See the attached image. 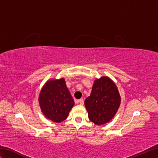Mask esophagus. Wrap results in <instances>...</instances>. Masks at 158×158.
<instances>
[{
    "instance_id": "1",
    "label": "esophagus",
    "mask_w": 158,
    "mask_h": 158,
    "mask_svg": "<svg viewBox=\"0 0 158 158\" xmlns=\"http://www.w3.org/2000/svg\"><path fill=\"white\" fill-rule=\"evenodd\" d=\"M76 102L77 103H79V105H83V104H84V101H83V99H80L79 100H77Z\"/></svg>"
}]
</instances>
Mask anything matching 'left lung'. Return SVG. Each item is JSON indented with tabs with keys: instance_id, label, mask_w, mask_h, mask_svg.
I'll return each mask as SVG.
<instances>
[{
	"instance_id": "1",
	"label": "left lung",
	"mask_w": 158,
	"mask_h": 158,
	"mask_svg": "<svg viewBox=\"0 0 158 158\" xmlns=\"http://www.w3.org/2000/svg\"><path fill=\"white\" fill-rule=\"evenodd\" d=\"M121 102L116 85L107 77L97 79L93 84L91 94L85 100L89 120L96 125H102L115 116Z\"/></svg>"
}]
</instances>
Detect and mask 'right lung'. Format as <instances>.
Listing matches in <instances>:
<instances>
[{"label":"right lung","mask_w":158,"mask_h":158,"mask_svg":"<svg viewBox=\"0 0 158 158\" xmlns=\"http://www.w3.org/2000/svg\"><path fill=\"white\" fill-rule=\"evenodd\" d=\"M39 102L43 115L56 123L67 118L75 104L64 78L47 81L41 90Z\"/></svg>","instance_id":"obj_1"}]
</instances>
